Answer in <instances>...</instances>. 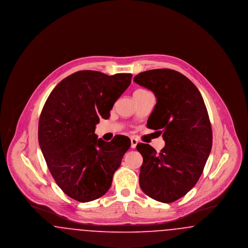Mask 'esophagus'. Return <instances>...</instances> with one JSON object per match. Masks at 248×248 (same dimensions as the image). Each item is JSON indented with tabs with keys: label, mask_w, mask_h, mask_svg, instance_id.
I'll list each match as a JSON object with an SVG mask.
<instances>
[{
	"label": "esophagus",
	"mask_w": 248,
	"mask_h": 248,
	"mask_svg": "<svg viewBox=\"0 0 248 248\" xmlns=\"http://www.w3.org/2000/svg\"><path fill=\"white\" fill-rule=\"evenodd\" d=\"M139 143V140L135 138H131V148L135 149L137 147V144Z\"/></svg>",
	"instance_id": "obj_1"
}]
</instances>
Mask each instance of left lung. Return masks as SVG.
Here are the masks:
<instances>
[{
	"label": "left lung",
	"mask_w": 248,
	"mask_h": 248,
	"mask_svg": "<svg viewBox=\"0 0 248 248\" xmlns=\"http://www.w3.org/2000/svg\"><path fill=\"white\" fill-rule=\"evenodd\" d=\"M134 82L155 94L157 103L147 127L163 133L165 141L159 154L149 144L137 145L143 157L140 185L154 200L172 202L194 187L211 152L212 128L207 109L198 88L178 71H143Z\"/></svg>",
	"instance_id": "obj_1"
}]
</instances>
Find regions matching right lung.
<instances>
[{
	"label": "right lung",
	"instance_id": "add662e5",
	"mask_svg": "<svg viewBox=\"0 0 248 248\" xmlns=\"http://www.w3.org/2000/svg\"><path fill=\"white\" fill-rule=\"evenodd\" d=\"M131 78V73L74 72L54 88L43 108L38 128L42 153L59 188L74 200L103 196L130 148L129 138L106 142L94 129L99 119L109 117Z\"/></svg>",
	"mask_w": 248,
	"mask_h": 248
}]
</instances>
